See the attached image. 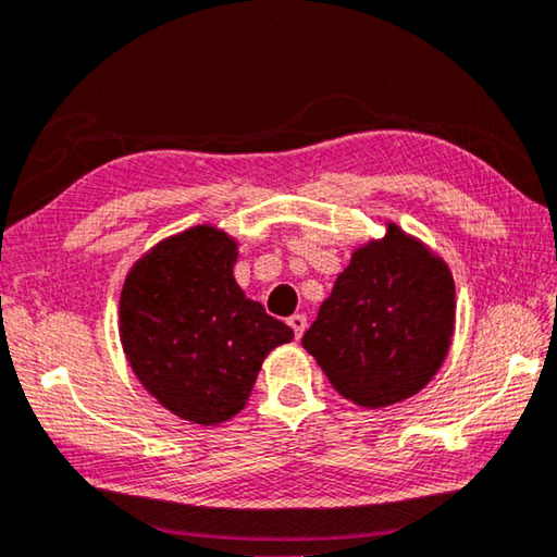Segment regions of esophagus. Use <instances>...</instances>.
I'll return each instance as SVG.
<instances>
[{"label": "esophagus", "mask_w": 557, "mask_h": 557, "mask_svg": "<svg viewBox=\"0 0 557 557\" xmlns=\"http://www.w3.org/2000/svg\"><path fill=\"white\" fill-rule=\"evenodd\" d=\"M288 325L294 327V335H296V341H300V335L306 333V325H308V321H306V315L304 313H294L288 318Z\"/></svg>", "instance_id": "esophagus-1"}]
</instances>
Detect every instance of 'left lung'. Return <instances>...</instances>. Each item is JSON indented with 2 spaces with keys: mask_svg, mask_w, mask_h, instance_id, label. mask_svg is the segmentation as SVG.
Masks as SVG:
<instances>
[{
  "mask_svg": "<svg viewBox=\"0 0 557 557\" xmlns=\"http://www.w3.org/2000/svg\"><path fill=\"white\" fill-rule=\"evenodd\" d=\"M457 290L446 261L395 222L352 251L304 348L338 395L364 409L405 403L449 355Z\"/></svg>",
  "mask_w": 557,
  "mask_h": 557,
  "instance_id": "obj_1",
  "label": "left lung"
}]
</instances>
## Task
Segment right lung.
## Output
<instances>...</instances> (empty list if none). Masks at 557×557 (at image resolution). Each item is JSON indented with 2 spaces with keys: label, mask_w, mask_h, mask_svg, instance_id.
I'll return each instance as SVG.
<instances>
[{
  "label": "right lung",
  "mask_w": 557,
  "mask_h": 557,
  "mask_svg": "<svg viewBox=\"0 0 557 557\" xmlns=\"http://www.w3.org/2000/svg\"><path fill=\"white\" fill-rule=\"evenodd\" d=\"M236 259L232 234L197 224L135 259L121 290L117 333L133 375L189 424L239 414L267 355L294 341L236 284Z\"/></svg>",
  "instance_id": "right-lung-1"
}]
</instances>
